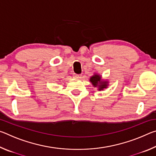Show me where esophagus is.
<instances>
[{"mask_svg":"<svg viewBox=\"0 0 156 156\" xmlns=\"http://www.w3.org/2000/svg\"><path fill=\"white\" fill-rule=\"evenodd\" d=\"M73 78H80L81 77V75L80 74H76V73H73Z\"/></svg>","mask_w":156,"mask_h":156,"instance_id":"1","label":"esophagus"}]
</instances>
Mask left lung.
<instances>
[{
	"instance_id": "8db88e82",
	"label": "left lung",
	"mask_w": 156,
	"mask_h": 156,
	"mask_svg": "<svg viewBox=\"0 0 156 156\" xmlns=\"http://www.w3.org/2000/svg\"><path fill=\"white\" fill-rule=\"evenodd\" d=\"M89 81L94 86V87H97L98 91H103L109 86V81L102 79V76L97 73H94V75L89 78Z\"/></svg>"
}]
</instances>
